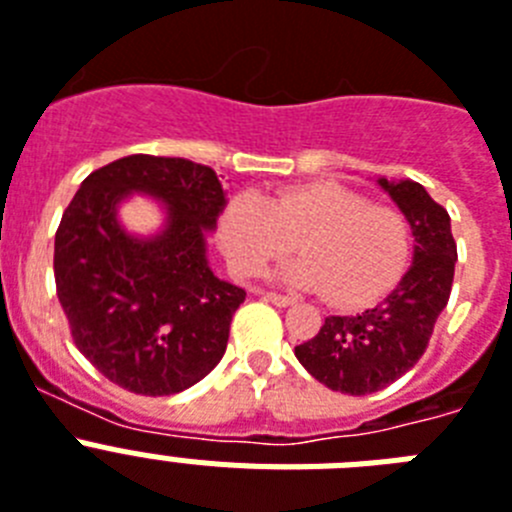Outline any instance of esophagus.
Wrapping results in <instances>:
<instances>
[{
  "label": "esophagus",
  "instance_id": "34e87169",
  "mask_svg": "<svg viewBox=\"0 0 512 512\" xmlns=\"http://www.w3.org/2000/svg\"><path fill=\"white\" fill-rule=\"evenodd\" d=\"M261 295H264V300H269V303L279 305V308L295 305V298H290V295H279V292H261Z\"/></svg>",
  "mask_w": 512,
  "mask_h": 512
}]
</instances>
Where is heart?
<instances>
[{
	"instance_id": "heart-1",
	"label": "heart",
	"mask_w": 512,
	"mask_h": 512,
	"mask_svg": "<svg viewBox=\"0 0 512 512\" xmlns=\"http://www.w3.org/2000/svg\"><path fill=\"white\" fill-rule=\"evenodd\" d=\"M225 256L238 274L256 277L295 248L285 269L292 285L323 292L339 308H362L399 285L412 256V227L401 212L378 207L342 183H305L266 202L240 191L220 217Z\"/></svg>"
}]
</instances>
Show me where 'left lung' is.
Returning a JSON list of instances; mask_svg holds the SVG:
<instances>
[{
    "mask_svg": "<svg viewBox=\"0 0 512 512\" xmlns=\"http://www.w3.org/2000/svg\"><path fill=\"white\" fill-rule=\"evenodd\" d=\"M378 186L404 212L414 235L412 266L386 298L357 316H329L313 339L295 347L318 383L349 396H368L399 381L425 355L435 321L451 298L456 240L451 217L417 181Z\"/></svg>",
    "mask_w": 512,
    "mask_h": 512,
    "instance_id": "obj_1",
    "label": "left lung"
}]
</instances>
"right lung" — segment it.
<instances>
[{"label":"right lung","instance_id":"1","mask_svg":"<svg viewBox=\"0 0 512 512\" xmlns=\"http://www.w3.org/2000/svg\"><path fill=\"white\" fill-rule=\"evenodd\" d=\"M131 193L164 204L155 236H131L118 222ZM225 204L217 173L183 157L129 155L82 181L56 230V295L77 349L108 381L170 396L222 360L246 300L207 261V233Z\"/></svg>","mask_w":512,"mask_h":512}]
</instances>
